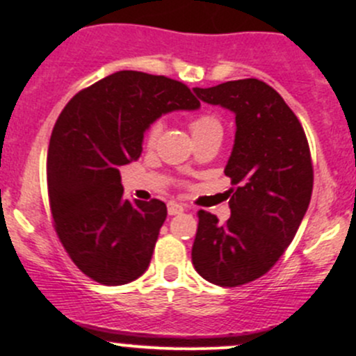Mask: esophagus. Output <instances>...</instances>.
<instances>
[{
  "label": "esophagus",
  "instance_id": "esophagus-1",
  "mask_svg": "<svg viewBox=\"0 0 356 356\" xmlns=\"http://www.w3.org/2000/svg\"><path fill=\"white\" fill-rule=\"evenodd\" d=\"M167 210L168 215H181L182 211H184V207H182L181 203H177V201H170V203L167 204Z\"/></svg>",
  "mask_w": 356,
  "mask_h": 356
}]
</instances>
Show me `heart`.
<instances>
[{"mask_svg": "<svg viewBox=\"0 0 356 356\" xmlns=\"http://www.w3.org/2000/svg\"><path fill=\"white\" fill-rule=\"evenodd\" d=\"M161 129H163L161 120H153L152 124L148 125L145 139H146V145H148L149 148H153V146L156 145L158 138H160L161 134ZM189 129H191L195 139L200 138V136L210 134V132H220L222 134V122L217 115L207 111V113L195 115V117L191 118V122H189Z\"/></svg>", "mask_w": 356, "mask_h": 356, "instance_id": "heart-1", "label": "heart"}]
</instances>
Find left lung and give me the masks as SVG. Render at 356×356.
I'll list each match as a JSON object with an SVG mask.
<instances>
[{"label": "left lung", "instance_id": "obj_1", "mask_svg": "<svg viewBox=\"0 0 356 356\" xmlns=\"http://www.w3.org/2000/svg\"><path fill=\"white\" fill-rule=\"evenodd\" d=\"M200 99L236 113L225 175L231 217L198 211L191 258L211 284L238 288L267 274L291 245L314 189L310 146L282 96L258 79L195 88Z\"/></svg>", "mask_w": 356, "mask_h": 356}]
</instances>
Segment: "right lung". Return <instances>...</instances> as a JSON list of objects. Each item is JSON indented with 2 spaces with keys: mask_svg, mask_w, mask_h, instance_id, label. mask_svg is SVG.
I'll return each instance as SVG.
<instances>
[{
  "mask_svg": "<svg viewBox=\"0 0 356 356\" xmlns=\"http://www.w3.org/2000/svg\"><path fill=\"white\" fill-rule=\"evenodd\" d=\"M200 102L165 75L120 70L79 91L60 113L48 148V198L56 236L92 281L120 286L145 274L167 218L160 200L124 198L120 167L139 158L161 113Z\"/></svg>",
  "mask_w": 356,
  "mask_h": 356,
  "instance_id": "right-lung-1",
  "label": "right lung"
}]
</instances>
